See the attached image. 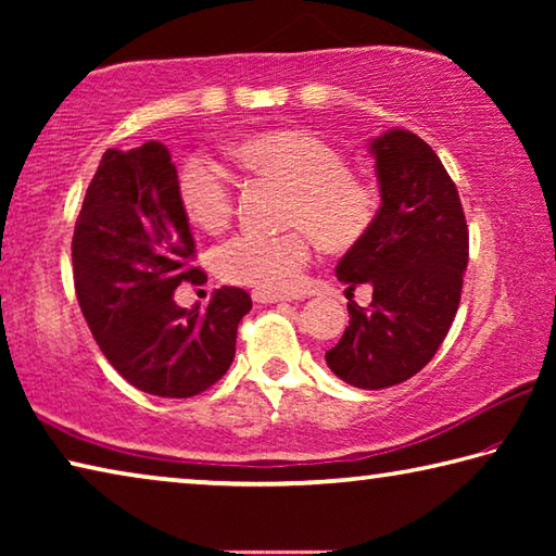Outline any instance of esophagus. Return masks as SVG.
I'll list each match as a JSON object with an SVG mask.
<instances>
[{
	"instance_id": "34e87169",
	"label": "esophagus",
	"mask_w": 556,
	"mask_h": 556,
	"mask_svg": "<svg viewBox=\"0 0 556 556\" xmlns=\"http://www.w3.org/2000/svg\"><path fill=\"white\" fill-rule=\"evenodd\" d=\"M252 299L257 304H277V301H294V294H277V291H265V289H255L252 291Z\"/></svg>"
}]
</instances>
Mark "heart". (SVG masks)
<instances>
[{
    "label": "heart",
    "instance_id": "obj_1",
    "mask_svg": "<svg viewBox=\"0 0 556 556\" xmlns=\"http://www.w3.org/2000/svg\"><path fill=\"white\" fill-rule=\"evenodd\" d=\"M232 156L269 181L289 188L285 223L277 235L242 232L215 250V271L232 285L265 291H294L312 255V235L324 250L345 252L370 232L380 193L363 176L348 172V159L321 137L301 129H271L232 144ZM176 195L188 223L220 232L232 218L228 174L211 159H186Z\"/></svg>",
    "mask_w": 556,
    "mask_h": 556
}]
</instances>
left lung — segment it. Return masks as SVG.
Masks as SVG:
<instances>
[{
  "label": "left lung",
  "instance_id": "8db88e82",
  "mask_svg": "<svg viewBox=\"0 0 556 556\" xmlns=\"http://www.w3.org/2000/svg\"><path fill=\"white\" fill-rule=\"evenodd\" d=\"M380 211L336 275L372 287L370 308L348 304L351 321L326 353L328 368L361 390L409 380L434 357L458 312L468 265L466 215L454 181L425 139L388 129L370 139Z\"/></svg>",
  "mask_w": 556,
  "mask_h": 556
}]
</instances>
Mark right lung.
I'll use <instances>...</instances> for the list:
<instances>
[{
  "instance_id": "add662e5",
  "label": "right lung",
  "mask_w": 556,
  "mask_h": 556,
  "mask_svg": "<svg viewBox=\"0 0 556 556\" xmlns=\"http://www.w3.org/2000/svg\"><path fill=\"white\" fill-rule=\"evenodd\" d=\"M176 166L162 142L108 149L73 232L80 312L122 378L156 397H193L228 372L244 289H215L205 308H181L174 291L203 271L178 205Z\"/></svg>"
}]
</instances>
